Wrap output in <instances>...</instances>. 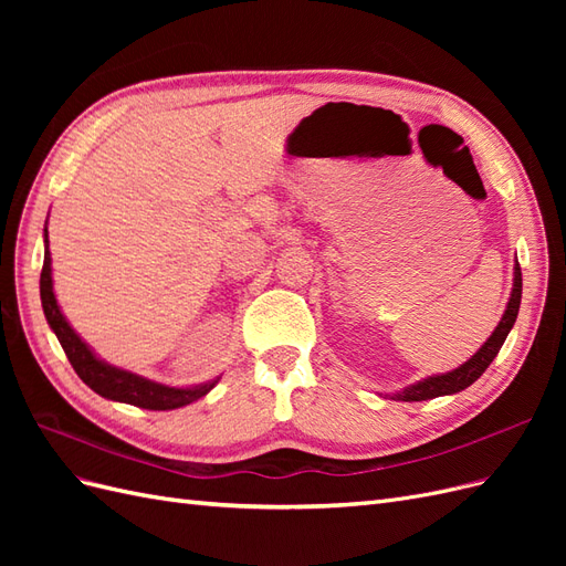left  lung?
<instances>
[{"label": "left lung", "instance_id": "obj_1", "mask_svg": "<svg viewBox=\"0 0 566 566\" xmlns=\"http://www.w3.org/2000/svg\"><path fill=\"white\" fill-rule=\"evenodd\" d=\"M520 302H522V269H520V264H515V285H512L507 310H505L501 323L495 325L493 335L484 342V347L479 349L470 358V361H465L460 368H455L447 375H437V378H427L418 385H410L403 391L394 394L391 399H397V401H427V399H437V397H443V394H455L460 389L470 387L479 378V375H482L491 366L495 354L501 352L507 333L512 331V325H515V321H517Z\"/></svg>", "mask_w": 566, "mask_h": 566}]
</instances>
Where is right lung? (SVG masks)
<instances>
[{
  "label": "right lung",
  "instance_id": "obj_1",
  "mask_svg": "<svg viewBox=\"0 0 566 566\" xmlns=\"http://www.w3.org/2000/svg\"><path fill=\"white\" fill-rule=\"evenodd\" d=\"M44 266L40 273V297H42V310L44 316L51 325V331L56 333L61 347L67 356V361L75 368V373L80 375V380L92 387L96 394L113 401H123V403H132L139 408H148V410H172V408H181L191 401H198L200 397L208 394L217 380L200 385V387H188V389H179V387H167V385H158L150 382L142 375H134L129 370L115 368L101 361V358L94 356V352L84 345L80 339V335L67 325V321L63 318L56 297H54V285H51V256H49V238H46V229H44Z\"/></svg>",
  "mask_w": 566,
  "mask_h": 566
}]
</instances>
